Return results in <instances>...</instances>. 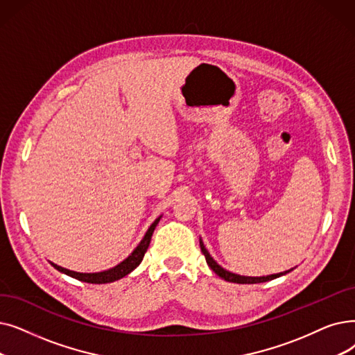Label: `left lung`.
Wrapping results in <instances>:
<instances>
[{"label":"left lung","mask_w":355,"mask_h":355,"mask_svg":"<svg viewBox=\"0 0 355 355\" xmlns=\"http://www.w3.org/2000/svg\"><path fill=\"white\" fill-rule=\"evenodd\" d=\"M200 248H202V252H203V255L206 257V261H207L209 267H210L216 274H218L219 277H222L223 280L230 282V283H239V284H255V283H264V282L274 280V279H277V277H280V275H283V274L288 272V271H286V272L272 274V275H267V277H245V275H238V274H234V272H229V271L223 270L218 263H216V261H214V259L210 257V254L207 252V250L205 248V245H203V242H202V241H200Z\"/></svg>","instance_id":"left-lung-1"}]
</instances>
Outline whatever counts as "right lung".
<instances>
[{
  "label": "right lung",
  "instance_id": "obj_1",
  "mask_svg": "<svg viewBox=\"0 0 355 355\" xmlns=\"http://www.w3.org/2000/svg\"><path fill=\"white\" fill-rule=\"evenodd\" d=\"M161 218H158L155 222H153L150 225V227L148 229L146 235L144 236V239L141 241V243L136 246V250L125 259L121 261V263L110 270L107 271H101V272H75V271H71V270H67V268H62L59 267L56 264H52L58 271L64 272L69 277H73V279L80 280V282H84V283H91V284H104V283H112V282H116L119 279H121V277L128 275L129 272H132L137 266L141 264V261L144 259V255L148 250V246L150 243V238H152V234L153 230H155L158 222H159Z\"/></svg>",
  "mask_w": 355,
  "mask_h": 355
}]
</instances>
